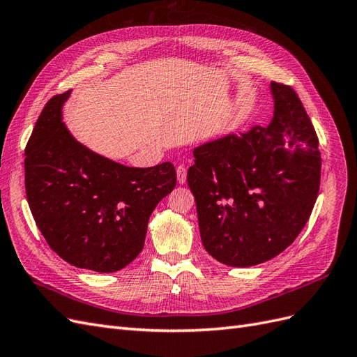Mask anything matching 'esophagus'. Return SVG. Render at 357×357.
<instances>
[{"instance_id":"1","label":"esophagus","mask_w":357,"mask_h":357,"mask_svg":"<svg viewBox=\"0 0 357 357\" xmlns=\"http://www.w3.org/2000/svg\"><path fill=\"white\" fill-rule=\"evenodd\" d=\"M177 181L180 183V185H183V183L186 181V176H188V169H186V167H183V165H178L177 167Z\"/></svg>"}]
</instances>
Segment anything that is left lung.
<instances>
[{"mask_svg": "<svg viewBox=\"0 0 357 357\" xmlns=\"http://www.w3.org/2000/svg\"><path fill=\"white\" fill-rule=\"evenodd\" d=\"M269 88V125L195 147V164L188 171L202 244L229 266H253L286 250L319 195L321 159L314 126L290 86L271 82Z\"/></svg>", "mask_w": 357, "mask_h": 357, "instance_id": "left-lung-1", "label": "left lung"}]
</instances>
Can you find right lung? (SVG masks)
<instances>
[{
	"label": "right lung",
	"mask_w": 357,
	"mask_h": 357,
	"mask_svg": "<svg viewBox=\"0 0 357 357\" xmlns=\"http://www.w3.org/2000/svg\"><path fill=\"white\" fill-rule=\"evenodd\" d=\"M70 95L49 100L26 144L28 204L40 232L63 261L116 273L143 250L150 214L176 188V168L171 162L126 167L79 143L62 122Z\"/></svg>",
	"instance_id": "obj_1"
}]
</instances>
